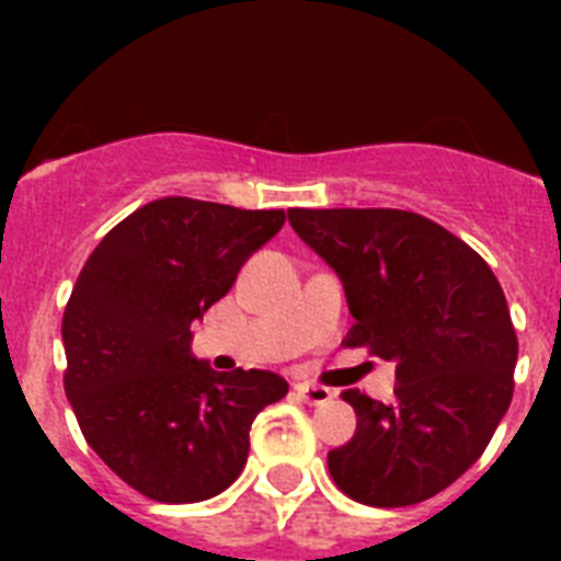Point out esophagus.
<instances>
[{
  "label": "esophagus",
  "mask_w": 561,
  "mask_h": 561,
  "mask_svg": "<svg viewBox=\"0 0 561 561\" xmlns=\"http://www.w3.org/2000/svg\"><path fill=\"white\" fill-rule=\"evenodd\" d=\"M295 393L300 396V399L306 401V404H325V401H331V390L323 388V385H309V381H304V385H297Z\"/></svg>",
  "instance_id": "1"
}]
</instances>
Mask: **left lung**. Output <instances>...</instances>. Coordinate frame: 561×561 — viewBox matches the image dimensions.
Here are the masks:
<instances>
[{
  "label": "left lung",
  "instance_id": "8db88e82",
  "mask_svg": "<svg viewBox=\"0 0 561 561\" xmlns=\"http://www.w3.org/2000/svg\"><path fill=\"white\" fill-rule=\"evenodd\" d=\"M289 225L336 272L351 325L396 365L393 401L345 390L356 433L329 472L356 503L433 497L483 455L514 393L517 334L483 257L435 221L388 207L289 210Z\"/></svg>",
  "mask_w": 561,
  "mask_h": 561
}]
</instances>
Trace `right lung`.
Here are the masks:
<instances>
[{
  "instance_id": "right-lung-1",
  "label": "right lung",
  "mask_w": 561,
  "mask_h": 561,
  "mask_svg": "<svg viewBox=\"0 0 561 561\" xmlns=\"http://www.w3.org/2000/svg\"><path fill=\"white\" fill-rule=\"evenodd\" d=\"M286 221L168 196L106 232L64 311V390L98 458L160 503L216 497L241 474L255 415L289 393L272 370L219 374L191 323Z\"/></svg>"
}]
</instances>
